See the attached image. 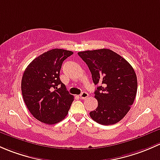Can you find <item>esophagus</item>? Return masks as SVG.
Here are the masks:
<instances>
[{
    "mask_svg": "<svg viewBox=\"0 0 160 160\" xmlns=\"http://www.w3.org/2000/svg\"><path fill=\"white\" fill-rule=\"evenodd\" d=\"M88 97V94L85 92H83L80 95V98H82V99H85V98H87Z\"/></svg>",
    "mask_w": 160,
    "mask_h": 160,
    "instance_id": "esophagus-1",
    "label": "esophagus"
}]
</instances>
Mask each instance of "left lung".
<instances>
[{
  "instance_id": "obj_1",
  "label": "left lung",
  "mask_w": 160,
  "mask_h": 160,
  "mask_svg": "<svg viewBox=\"0 0 160 160\" xmlns=\"http://www.w3.org/2000/svg\"><path fill=\"white\" fill-rule=\"evenodd\" d=\"M92 73L98 107L89 115L99 124L113 125L122 119L133 104L137 77L129 62L110 49L78 52Z\"/></svg>"
}]
</instances>
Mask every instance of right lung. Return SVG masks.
Returning a JSON list of instances; mask_svg holds the SVG:
<instances>
[{
  "mask_svg": "<svg viewBox=\"0 0 160 160\" xmlns=\"http://www.w3.org/2000/svg\"><path fill=\"white\" fill-rule=\"evenodd\" d=\"M73 52L55 48L34 58L21 79V92L26 106L42 122L53 125L65 118L74 96L60 80L62 63Z\"/></svg>",
  "mask_w": 160,
  "mask_h": 160,
  "instance_id": "add662e5",
  "label": "right lung"
}]
</instances>
